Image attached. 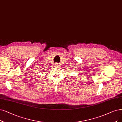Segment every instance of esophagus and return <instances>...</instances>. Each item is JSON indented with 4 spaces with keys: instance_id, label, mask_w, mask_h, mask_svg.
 I'll use <instances>...</instances> for the list:
<instances>
[{
    "instance_id": "obj_1",
    "label": "esophagus",
    "mask_w": 122,
    "mask_h": 122,
    "mask_svg": "<svg viewBox=\"0 0 122 122\" xmlns=\"http://www.w3.org/2000/svg\"><path fill=\"white\" fill-rule=\"evenodd\" d=\"M58 66V64H55V66L56 67H57Z\"/></svg>"
}]
</instances>
